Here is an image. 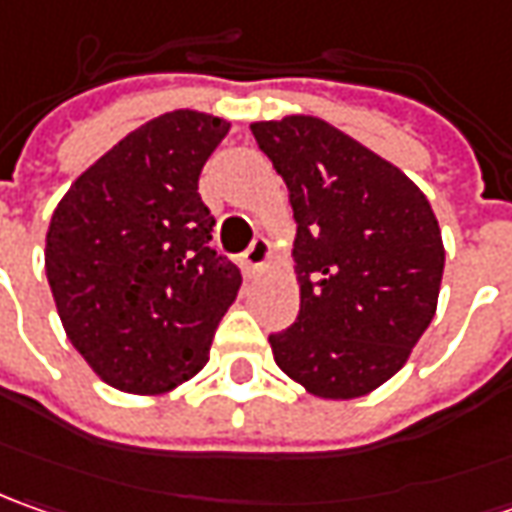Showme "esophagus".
Masks as SVG:
<instances>
[{"mask_svg": "<svg viewBox=\"0 0 512 512\" xmlns=\"http://www.w3.org/2000/svg\"><path fill=\"white\" fill-rule=\"evenodd\" d=\"M272 255V249H269V240L266 238H255L252 240V246L243 252V269L249 274L260 272L263 266H266V260Z\"/></svg>", "mask_w": 512, "mask_h": 512, "instance_id": "obj_1", "label": "esophagus"}]
</instances>
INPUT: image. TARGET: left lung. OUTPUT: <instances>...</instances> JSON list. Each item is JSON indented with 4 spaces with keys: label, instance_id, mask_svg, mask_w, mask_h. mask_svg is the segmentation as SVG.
I'll return each instance as SVG.
<instances>
[{
    "label": "left lung",
    "instance_id": "left-lung-1",
    "mask_svg": "<svg viewBox=\"0 0 512 512\" xmlns=\"http://www.w3.org/2000/svg\"><path fill=\"white\" fill-rule=\"evenodd\" d=\"M289 186L300 311L269 334L314 397L351 399L405 365L431 326L445 249L428 198L394 164L311 115L252 124Z\"/></svg>",
    "mask_w": 512,
    "mask_h": 512
}]
</instances>
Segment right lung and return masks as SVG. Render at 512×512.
<instances>
[{
  "instance_id": "right-lung-1",
  "label": "right lung",
  "mask_w": 512,
  "mask_h": 512,
  "mask_svg": "<svg viewBox=\"0 0 512 512\" xmlns=\"http://www.w3.org/2000/svg\"><path fill=\"white\" fill-rule=\"evenodd\" d=\"M229 121L175 110L76 178L47 229L45 269L70 343L107 385L164 394L192 379L240 289L212 246L198 178Z\"/></svg>"
}]
</instances>
